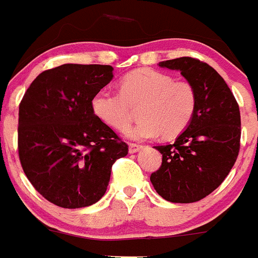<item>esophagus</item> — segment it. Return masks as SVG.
<instances>
[{"label":"esophagus","mask_w":258,"mask_h":258,"mask_svg":"<svg viewBox=\"0 0 258 258\" xmlns=\"http://www.w3.org/2000/svg\"><path fill=\"white\" fill-rule=\"evenodd\" d=\"M142 146L137 143H129V153H136V152L141 151Z\"/></svg>","instance_id":"1"}]
</instances>
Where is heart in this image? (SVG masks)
<instances>
[{
	"label": "heart",
	"mask_w": 258,
	"mask_h": 258,
	"mask_svg": "<svg viewBox=\"0 0 258 258\" xmlns=\"http://www.w3.org/2000/svg\"><path fill=\"white\" fill-rule=\"evenodd\" d=\"M138 122L125 131L137 141L161 134L172 138L190 125L198 94L187 81H175L172 76L154 70H137L120 81V92L100 90L91 101L94 114L112 129L122 131L132 117V107L139 106Z\"/></svg>",
	"instance_id": "1"
}]
</instances>
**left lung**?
<instances>
[{
	"label": "left lung",
	"mask_w": 258,
	"mask_h": 258,
	"mask_svg": "<svg viewBox=\"0 0 258 258\" xmlns=\"http://www.w3.org/2000/svg\"><path fill=\"white\" fill-rule=\"evenodd\" d=\"M180 71L195 87L198 106L186 131L173 144L154 147L161 167L151 175L154 190L171 203H195L212 194L234 166L241 142L239 106L222 76L199 59L159 62Z\"/></svg>",
	"instance_id": "8db88e82"
}]
</instances>
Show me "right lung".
<instances>
[{"mask_svg": "<svg viewBox=\"0 0 258 258\" xmlns=\"http://www.w3.org/2000/svg\"><path fill=\"white\" fill-rule=\"evenodd\" d=\"M102 64H62L41 72L19 106V157L40 195L67 209L90 207L106 192L111 167L127 144L92 111L112 80Z\"/></svg>", "mask_w": 258, "mask_h": 258, "instance_id": "right-lung-1", "label": "right lung"}]
</instances>
